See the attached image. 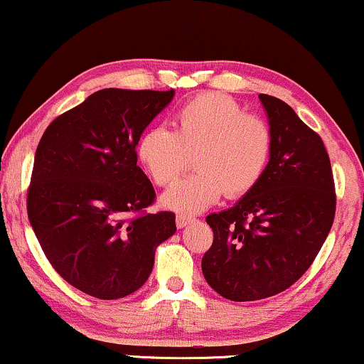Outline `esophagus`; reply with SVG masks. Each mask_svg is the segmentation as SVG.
Masks as SVG:
<instances>
[{
  "mask_svg": "<svg viewBox=\"0 0 364 364\" xmlns=\"http://www.w3.org/2000/svg\"><path fill=\"white\" fill-rule=\"evenodd\" d=\"M191 221H192V218L182 216V214H178V216L175 218V224H177V228H186Z\"/></svg>",
  "mask_w": 364,
  "mask_h": 364,
  "instance_id": "1",
  "label": "esophagus"
}]
</instances>
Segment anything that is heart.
Wrapping results in <instances>:
<instances>
[{
  "label": "heart",
  "mask_w": 364,
  "mask_h": 364,
  "mask_svg": "<svg viewBox=\"0 0 364 364\" xmlns=\"http://www.w3.org/2000/svg\"><path fill=\"white\" fill-rule=\"evenodd\" d=\"M273 150L267 121L223 94H203L177 111L173 132L151 127L136 141V156L156 186H170L194 156L196 172L161 196V204L196 214L224 196L243 197L258 186Z\"/></svg>",
  "instance_id": "1"
}]
</instances>
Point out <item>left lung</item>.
Segmentation results:
<instances>
[{"label": "left lung", "mask_w": 364, "mask_h": 364, "mask_svg": "<svg viewBox=\"0 0 364 364\" xmlns=\"http://www.w3.org/2000/svg\"><path fill=\"white\" fill-rule=\"evenodd\" d=\"M273 133L267 172L231 209L209 214L208 284L235 302L280 294L309 270L334 223L336 189L324 143L278 97L259 94Z\"/></svg>", "instance_id": "1"}]
</instances>
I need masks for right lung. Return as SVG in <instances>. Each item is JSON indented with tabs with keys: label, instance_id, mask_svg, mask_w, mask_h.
I'll return each mask as SVG.
<instances>
[{
	"label": "right lung",
	"instance_id": "obj_1",
	"mask_svg": "<svg viewBox=\"0 0 364 364\" xmlns=\"http://www.w3.org/2000/svg\"><path fill=\"white\" fill-rule=\"evenodd\" d=\"M173 92L101 89L57 116L38 143L30 224L58 275L91 297L136 291L156 246L177 231L173 213H146L155 191L136 165L138 138Z\"/></svg>",
	"mask_w": 364,
	"mask_h": 364
}]
</instances>
